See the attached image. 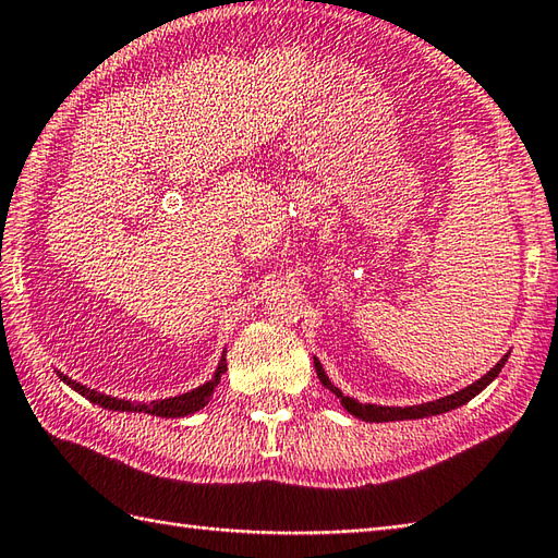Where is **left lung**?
Masks as SVG:
<instances>
[{
  "label": "left lung",
  "instance_id": "1",
  "mask_svg": "<svg viewBox=\"0 0 558 558\" xmlns=\"http://www.w3.org/2000/svg\"><path fill=\"white\" fill-rule=\"evenodd\" d=\"M506 352L504 357L494 364V369H489L487 374H484L482 378H477L475 384H470L465 388L456 390V393H450L446 398H438V400H432V402H422V405H408V408H393V405H374V402H360L354 400L350 396H342V390L336 388L333 384H330V378L326 376L322 362H318L314 357V369L318 374V381H322L330 393H336L342 402V408H345L352 417H357L362 422H398V420H424V417H434V414H444V412H450L456 410L460 405H465L468 400H472L475 396H480L484 388H487L496 376H499V372L504 369V364L508 360Z\"/></svg>",
  "mask_w": 558,
  "mask_h": 558
}]
</instances>
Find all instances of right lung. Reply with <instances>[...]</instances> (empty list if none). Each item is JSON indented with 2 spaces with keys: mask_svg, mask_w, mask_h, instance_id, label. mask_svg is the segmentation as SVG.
I'll return each instance as SVG.
<instances>
[{
  "mask_svg": "<svg viewBox=\"0 0 558 558\" xmlns=\"http://www.w3.org/2000/svg\"><path fill=\"white\" fill-rule=\"evenodd\" d=\"M228 372V360H225V350H222V357L218 362V369L213 374L210 381H206L204 386H198L194 390H189V393L182 396H174V398H162V400H150V402H132V400H122V398H114L108 393H100L96 388H88L74 378L64 376L62 372H57L59 378L66 386H71L76 390L78 396H83L86 400H90L93 405H100L105 410H112V412H144V414H153V417H165V420H174V417H186V414H194L198 410H204L210 398H213V390L220 384V376Z\"/></svg>",
  "mask_w": 558,
  "mask_h": 558,
  "instance_id": "obj_1",
  "label": "right lung"
}]
</instances>
